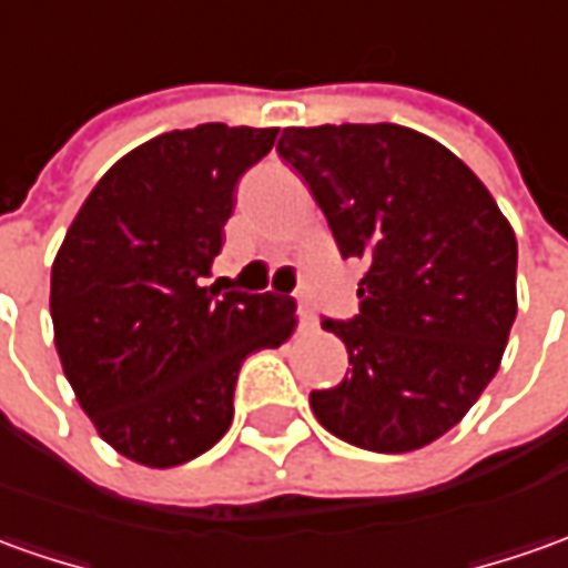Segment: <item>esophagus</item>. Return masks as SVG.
Returning <instances> with one entry per match:
<instances>
[{
	"mask_svg": "<svg viewBox=\"0 0 568 568\" xmlns=\"http://www.w3.org/2000/svg\"><path fill=\"white\" fill-rule=\"evenodd\" d=\"M298 320H301V329H316V314L301 301L298 304Z\"/></svg>",
	"mask_w": 568,
	"mask_h": 568,
	"instance_id": "34e87169",
	"label": "esophagus"
}]
</instances>
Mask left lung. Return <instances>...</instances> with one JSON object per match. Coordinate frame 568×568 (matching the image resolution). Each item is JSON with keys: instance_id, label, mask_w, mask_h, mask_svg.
I'll return each instance as SVG.
<instances>
[{"instance_id": "left-lung-1", "label": "left lung", "mask_w": 568, "mask_h": 568, "mask_svg": "<svg viewBox=\"0 0 568 568\" xmlns=\"http://www.w3.org/2000/svg\"><path fill=\"white\" fill-rule=\"evenodd\" d=\"M276 152L314 192L342 257H364L361 314L323 320L348 376L311 392L335 438L376 454L432 445L495 379L516 320V235L442 142L397 123L288 126Z\"/></svg>"}]
</instances>
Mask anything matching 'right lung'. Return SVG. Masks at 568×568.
I'll use <instances>...</instances> for the list:
<instances>
[{
  "instance_id": "obj_1",
  "label": "right lung",
  "mask_w": 568,
  "mask_h": 568,
  "mask_svg": "<svg viewBox=\"0 0 568 568\" xmlns=\"http://www.w3.org/2000/svg\"><path fill=\"white\" fill-rule=\"evenodd\" d=\"M276 126L202 123L126 152L77 211L52 264L55 348L73 395L118 454L168 469L233 423L245 357L280 348L295 301L202 285L239 176Z\"/></svg>"
}]
</instances>
